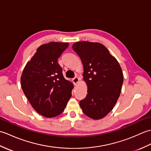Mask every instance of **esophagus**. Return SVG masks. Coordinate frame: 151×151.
Wrapping results in <instances>:
<instances>
[{
  "label": "esophagus",
  "mask_w": 151,
  "mask_h": 151,
  "mask_svg": "<svg viewBox=\"0 0 151 151\" xmlns=\"http://www.w3.org/2000/svg\"><path fill=\"white\" fill-rule=\"evenodd\" d=\"M79 78H78V77H75V78H74L73 79V83H74V84L75 85H76L78 83V82H79Z\"/></svg>",
  "instance_id": "esophagus-1"
}]
</instances>
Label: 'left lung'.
<instances>
[{
	"instance_id": "left-lung-1",
	"label": "left lung",
	"mask_w": 151,
	"mask_h": 151,
	"mask_svg": "<svg viewBox=\"0 0 151 151\" xmlns=\"http://www.w3.org/2000/svg\"><path fill=\"white\" fill-rule=\"evenodd\" d=\"M73 49L81 58L83 79L88 93L80 102L83 112L93 119L104 117L116 104L123 82V74L117 60L100 43L79 41Z\"/></svg>"
}]
</instances>
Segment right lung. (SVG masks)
<instances>
[{"label": "right lung", "mask_w": 151, "mask_h": 151, "mask_svg": "<svg viewBox=\"0 0 151 151\" xmlns=\"http://www.w3.org/2000/svg\"><path fill=\"white\" fill-rule=\"evenodd\" d=\"M68 43L41 45L25 65L21 77L22 89L32 106L45 117L62 114L71 97L74 86L65 80L58 59Z\"/></svg>", "instance_id": "right-lung-1"}]
</instances>
